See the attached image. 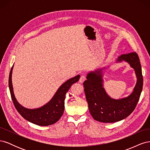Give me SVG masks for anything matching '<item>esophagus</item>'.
<instances>
[{
    "label": "esophagus",
    "instance_id": "obj_1",
    "mask_svg": "<svg viewBox=\"0 0 150 150\" xmlns=\"http://www.w3.org/2000/svg\"><path fill=\"white\" fill-rule=\"evenodd\" d=\"M85 79H86V78H85V76H84V75H82V76H81V77H80V79H79V83H83L84 81H85Z\"/></svg>",
    "mask_w": 150,
    "mask_h": 150
}]
</instances>
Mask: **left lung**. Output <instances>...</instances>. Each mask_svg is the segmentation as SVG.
Returning a JSON list of instances; mask_svg holds the SVG:
<instances>
[{
	"mask_svg": "<svg viewBox=\"0 0 150 150\" xmlns=\"http://www.w3.org/2000/svg\"><path fill=\"white\" fill-rule=\"evenodd\" d=\"M125 61L133 68L137 81L133 91L128 97L115 99L109 96L103 88V70L89 72L83 83L89 110L93 118L102 122H115L128 117L137 105L143 89V76L139 58L135 52L122 54L116 62Z\"/></svg>",
	"mask_w": 150,
	"mask_h": 150,
	"instance_id": "obj_1",
	"label": "left lung"
}]
</instances>
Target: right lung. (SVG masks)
Instances as JSON below:
<instances>
[{
    "instance_id": "right-lung-1",
    "label": "right lung",
    "mask_w": 150,
    "mask_h": 150,
    "mask_svg": "<svg viewBox=\"0 0 150 150\" xmlns=\"http://www.w3.org/2000/svg\"><path fill=\"white\" fill-rule=\"evenodd\" d=\"M13 67V65L11 68L8 78V87L13 103L19 114L26 120L39 126H46L56 122L61 118L64 112V99L66 93L72 84L78 82L80 78V76H76L63 83L59 88L51 100L44 106L39 108L28 109L22 106L19 103L13 93L12 83Z\"/></svg>"
}]
</instances>
